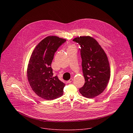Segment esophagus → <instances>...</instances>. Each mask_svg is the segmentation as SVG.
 I'll return each mask as SVG.
<instances>
[{"label": "esophagus", "mask_w": 133, "mask_h": 133, "mask_svg": "<svg viewBox=\"0 0 133 133\" xmlns=\"http://www.w3.org/2000/svg\"><path fill=\"white\" fill-rule=\"evenodd\" d=\"M72 81H73V79H72V78H71L69 80H68V83H71Z\"/></svg>", "instance_id": "34e87169"}]
</instances>
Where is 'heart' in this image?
Here are the masks:
<instances>
[{
	"instance_id": "heart-1",
	"label": "heart",
	"mask_w": 133,
	"mask_h": 133,
	"mask_svg": "<svg viewBox=\"0 0 133 133\" xmlns=\"http://www.w3.org/2000/svg\"><path fill=\"white\" fill-rule=\"evenodd\" d=\"M72 49H74V47L72 45H69L68 46V51L69 50H72Z\"/></svg>"
}]
</instances>
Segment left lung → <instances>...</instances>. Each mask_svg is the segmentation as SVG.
Segmentation results:
<instances>
[{"label":"left lung","mask_w":133,"mask_h":133,"mask_svg":"<svg viewBox=\"0 0 133 133\" xmlns=\"http://www.w3.org/2000/svg\"><path fill=\"white\" fill-rule=\"evenodd\" d=\"M73 40L80 45L82 67L85 79L84 84L79 89V92L85 97L94 98L104 91L110 78V66L107 55L92 37L80 36Z\"/></svg>","instance_id":"left-lung-1"}]
</instances>
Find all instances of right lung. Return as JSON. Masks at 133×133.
<instances>
[{"label": "right lung", "mask_w": 133, "mask_h": 133, "mask_svg": "<svg viewBox=\"0 0 133 133\" xmlns=\"http://www.w3.org/2000/svg\"><path fill=\"white\" fill-rule=\"evenodd\" d=\"M66 40L49 36L42 40L33 50L27 68V77L32 90L47 100L62 96L64 83L53 77L51 63L55 53Z\"/></svg>", "instance_id": "right-lung-1"}]
</instances>
